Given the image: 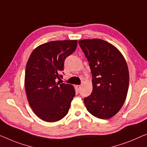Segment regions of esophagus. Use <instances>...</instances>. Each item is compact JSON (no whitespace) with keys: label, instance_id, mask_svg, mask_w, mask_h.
Returning <instances> with one entry per match:
<instances>
[{"label":"esophagus","instance_id":"obj_1","mask_svg":"<svg viewBox=\"0 0 147 147\" xmlns=\"http://www.w3.org/2000/svg\"><path fill=\"white\" fill-rule=\"evenodd\" d=\"M76 89L80 90L81 88V85H76Z\"/></svg>","mask_w":147,"mask_h":147}]
</instances>
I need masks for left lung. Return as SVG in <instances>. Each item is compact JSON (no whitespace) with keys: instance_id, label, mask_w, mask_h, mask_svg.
Segmentation results:
<instances>
[{"instance_id":"8db88e82","label":"left lung","mask_w":147,"mask_h":147,"mask_svg":"<svg viewBox=\"0 0 147 147\" xmlns=\"http://www.w3.org/2000/svg\"><path fill=\"white\" fill-rule=\"evenodd\" d=\"M92 74V92L84 99L87 110L107 119L114 116L126 99L129 74L126 61L117 47L100 39L78 41Z\"/></svg>"}]
</instances>
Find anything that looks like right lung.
<instances>
[{"mask_svg": "<svg viewBox=\"0 0 147 147\" xmlns=\"http://www.w3.org/2000/svg\"><path fill=\"white\" fill-rule=\"evenodd\" d=\"M77 40L52 41L35 48L26 64L25 89L32 110L41 119L55 122L68 113L75 96L73 85L57 82L65 59L75 51Z\"/></svg>", "mask_w": 147, "mask_h": 147, "instance_id": "right-lung-1", "label": "right lung"}]
</instances>
